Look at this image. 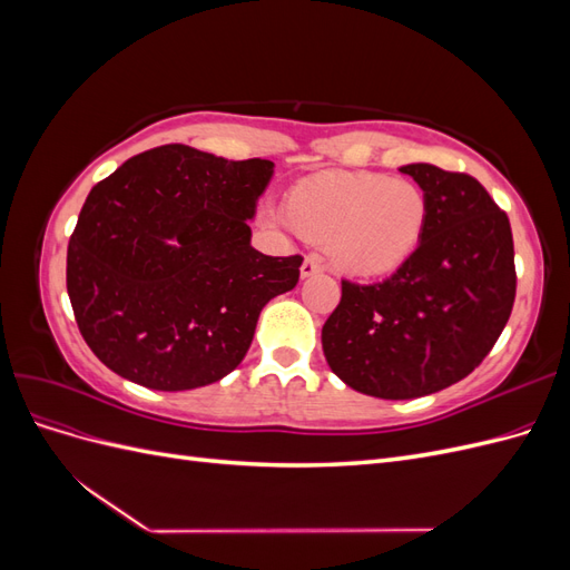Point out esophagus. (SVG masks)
Here are the masks:
<instances>
[{"label": "esophagus", "instance_id": "obj_1", "mask_svg": "<svg viewBox=\"0 0 570 570\" xmlns=\"http://www.w3.org/2000/svg\"><path fill=\"white\" fill-rule=\"evenodd\" d=\"M323 268H321V264L316 262V258H312V256H306L304 258V264H302V268H299V273H302V278H312V275H316V273H321Z\"/></svg>", "mask_w": 570, "mask_h": 570}]
</instances>
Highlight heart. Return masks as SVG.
<instances>
[{"instance_id":"b5f03b06","label":"heart","mask_w":570,"mask_h":570,"mask_svg":"<svg viewBox=\"0 0 570 570\" xmlns=\"http://www.w3.org/2000/svg\"><path fill=\"white\" fill-rule=\"evenodd\" d=\"M430 202L423 187L375 170H331L299 180L278 218L323 245L352 278H383L404 266L425 235Z\"/></svg>"}]
</instances>
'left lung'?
Returning <instances> with one entry per match:
<instances>
[{
    "label": "left lung",
    "mask_w": 570,
    "mask_h": 570,
    "mask_svg": "<svg viewBox=\"0 0 570 570\" xmlns=\"http://www.w3.org/2000/svg\"><path fill=\"white\" fill-rule=\"evenodd\" d=\"M430 202L419 249L387 281H342L325 321L327 366L352 390L413 400L459 383L490 354L515 299L509 216L473 176L409 164Z\"/></svg>",
    "instance_id": "8db88e82"
}]
</instances>
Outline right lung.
<instances>
[{"instance_id":"obj_1","label":"right lung","mask_w":570,"mask_h":570,"mask_svg":"<svg viewBox=\"0 0 570 570\" xmlns=\"http://www.w3.org/2000/svg\"><path fill=\"white\" fill-rule=\"evenodd\" d=\"M271 176L268 159L164 145L92 187L68 243L66 287L101 364L164 392L239 366L262 308L299 281V254L249 245L247 220Z\"/></svg>"}]
</instances>
